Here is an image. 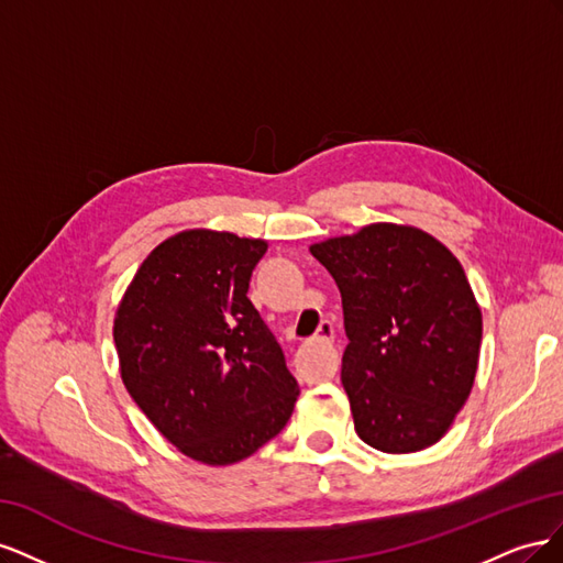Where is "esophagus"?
I'll return each instance as SVG.
<instances>
[{"label":"esophagus","mask_w":563,"mask_h":563,"mask_svg":"<svg viewBox=\"0 0 563 563\" xmlns=\"http://www.w3.org/2000/svg\"><path fill=\"white\" fill-rule=\"evenodd\" d=\"M310 350L319 347L321 350V360L317 366V376L321 378H333L335 368H338V354H335V345H333V321L323 319L317 329V335L310 340Z\"/></svg>","instance_id":"esophagus-1"}]
</instances>
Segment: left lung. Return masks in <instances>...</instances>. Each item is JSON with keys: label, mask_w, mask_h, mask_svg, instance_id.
I'll return each mask as SVG.
<instances>
[{"label": "left lung", "mask_w": 563, "mask_h": 563, "mask_svg": "<svg viewBox=\"0 0 563 563\" xmlns=\"http://www.w3.org/2000/svg\"><path fill=\"white\" fill-rule=\"evenodd\" d=\"M343 298L340 380L354 430L383 453H416L449 432L479 364L482 308L465 269L432 234L373 223L310 246Z\"/></svg>", "instance_id": "obj_1"}]
</instances>
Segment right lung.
I'll return each mask as SVG.
<instances>
[{"label":"right lung","mask_w":563,"mask_h":563,"mask_svg":"<svg viewBox=\"0 0 563 563\" xmlns=\"http://www.w3.org/2000/svg\"><path fill=\"white\" fill-rule=\"evenodd\" d=\"M267 242L185 230L143 261L114 312L124 387L187 457L234 465L277 437L300 395L249 300Z\"/></svg>","instance_id":"obj_1"}]
</instances>
